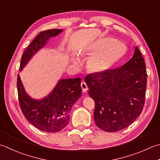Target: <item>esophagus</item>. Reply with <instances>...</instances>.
I'll list each match as a JSON object with an SVG mask.
<instances>
[{"label": "esophagus", "instance_id": "esophagus-1", "mask_svg": "<svg viewBox=\"0 0 160 160\" xmlns=\"http://www.w3.org/2000/svg\"><path fill=\"white\" fill-rule=\"evenodd\" d=\"M81 87H82V92L84 93L87 92V91L88 90V87H87V84L85 82H84V81H82V82H81Z\"/></svg>", "mask_w": 160, "mask_h": 160}]
</instances>
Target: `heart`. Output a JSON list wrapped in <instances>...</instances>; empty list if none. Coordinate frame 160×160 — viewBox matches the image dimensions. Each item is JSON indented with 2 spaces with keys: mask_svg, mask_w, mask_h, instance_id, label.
I'll return each instance as SVG.
<instances>
[{
  "mask_svg": "<svg viewBox=\"0 0 160 160\" xmlns=\"http://www.w3.org/2000/svg\"><path fill=\"white\" fill-rule=\"evenodd\" d=\"M124 52V46L119 42H115L113 38H105L91 45L83 54H95L89 61V67L96 73L102 72L113 65L119 59ZM73 62L79 60L73 58Z\"/></svg>",
  "mask_w": 160,
  "mask_h": 160,
  "instance_id": "1",
  "label": "heart"
}]
</instances>
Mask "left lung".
Segmentation results:
<instances>
[{
    "label": "left lung",
    "instance_id": "1",
    "mask_svg": "<svg viewBox=\"0 0 160 160\" xmlns=\"http://www.w3.org/2000/svg\"><path fill=\"white\" fill-rule=\"evenodd\" d=\"M89 96L95 102L93 118L100 129L117 132L142 113L147 84L146 64L136 46L133 57L121 67L85 78Z\"/></svg>",
    "mask_w": 160,
    "mask_h": 160
}]
</instances>
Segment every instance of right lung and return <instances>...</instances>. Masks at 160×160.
Listing matches in <instances>:
<instances>
[{
    "instance_id": "obj_1",
    "label": "right lung",
    "mask_w": 160,
    "mask_h": 160,
    "mask_svg": "<svg viewBox=\"0 0 160 160\" xmlns=\"http://www.w3.org/2000/svg\"><path fill=\"white\" fill-rule=\"evenodd\" d=\"M62 32V30L58 29L41 32L22 55L20 71L51 37ZM80 82V78L59 80L50 94L43 99L35 100L27 94L18 73V101L25 117L34 127L44 132H57L63 130L69 122L72 107L82 96Z\"/></svg>"
}]
</instances>
